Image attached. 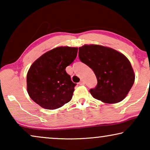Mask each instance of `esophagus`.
<instances>
[{
  "label": "esophagus",
  "instance_id": "1",
  "mask_svg": "<svg viewBox=\"0 0 150 150\" xmlns=\"http://www.w3.org/2000/svg\"><path fill=\"white\" fill-rule=\"evenodd\" d=\"M79 85H85V82H84V81H81L79 83Z\"/></svg>",
  "mask_w": 150,
  "mask_h": 150
}]
</instances>
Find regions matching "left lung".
Wrapping results in <instances>:
<instances>
[{"label":"left lung","instance_id":"8db88e82","mask_svg":"<svg viewBox=\"0 0 150 150\" xmlns=\"http://www.w3.org/2000/svg\"><path fill=\"white\" fill-rule=\"evenodd\" d=\"M79 50L80 60L93 69L97 78V86L89 91L92 96L107 104L122 101L135 79L128 58L114 49L100 45H84Z\"/></svg>","mask_w":150,"mask_h":150}]
</instances>
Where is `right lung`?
Segmentation results:
<instances>
[{"instance_id":"obj_1","label":"right lung","mask_w":150,"mask_h":150,"mask_svg":"<svg viewBox=\"0 0 150 150\" xmlns=\"http://www.w3.org/2000/svg\"><path fill=\"white\" fill-rule=\"evenodd\" d=\"M78 48L60 46L44 53L31 65L26 76L30 98L42 108L53 110L69 102L76 84L65 68L74 61Z\"/></svg>"}]
</instances>
